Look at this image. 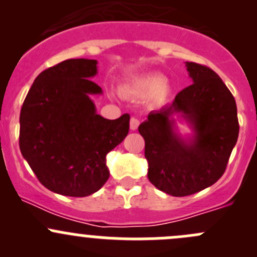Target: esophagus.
I'll return each instance as SVG.
<instances>
[{"mask_svg":"<svg viewBox=\"0 0 257 257\" xmlns=\"http://www.w3.org/2000/svg\"><path fill=\"white\" fill-rule=\"evenodd\" d=\"M139 124H141L139 119L134 118V116H133V118L131 119V129H132V131H136V129H138Z\"/></svg>","mask_w":257,"mask_h":257,"instance_id":"34e87169","label":"esophagus"}]
</instances>
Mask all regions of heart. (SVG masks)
<instances>
[{
    "label": "heart",
    "mask_w": 257,
    "mask_h": 257,
    "mask_svg": "<svg viewBox=\"0 0 257 257\" xmlns=\"http://www.w3.org/2000/svg\"><path fill=\"white\" fill-rule=\"evenodd\" d=\"M124 92L143 99L155 98L157 100H164L170 93V85L162 74H149L124 85Z\"/></svg>",
    "instance_id": "heart-1"
}]
</instances>
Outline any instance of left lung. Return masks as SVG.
I'll return each instance as SVG.
<instances>
[{"instance_id": "obj_1", "label": "left lung", "mask_w": 257, "mask_h": 257, "mask_svg": "<svg viewBox=\"0 0 257 257\" xmlns=\"http://www.w3.org/2000/svg\"><path fill=\"white\" fill-rule=\"evenodd\" d=\"M185 63L193 84L172 104L150 112L138 128L148 179L172 196L191 195L216 183L239 137L236 103L225 83L208 67ZM175 116L188 123L193 135L178 133Z\"/></svg>"}]
</instances>
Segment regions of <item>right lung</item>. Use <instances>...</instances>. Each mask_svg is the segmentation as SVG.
Instances as JSON below:
<instances>
[{
	"label": "right lung",
	"mask_w": 257,
	"mask_h": 257,
	"mask_svg": "<svg viewBox=\"0 0 257 257\" xmlns=\"http://www.w3.org/2000/svg\"><path fill=\"white\" fill-rule=\"evenodd\" d=\"M95 59H67L38 74L20 114V149L42 185L83 198L109 178L108 153L129 132V114H97L90 95L102 94L92 78Z\"/></svg>",
	"instance_id": "right-lung-1"
}]
</instances>
